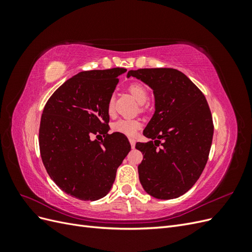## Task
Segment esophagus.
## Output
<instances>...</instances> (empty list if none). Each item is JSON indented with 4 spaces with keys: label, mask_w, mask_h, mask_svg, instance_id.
Here are the masks:
<instances>
[{
    "label": "esophagus",
    "mask_w": 252,
    "mask_h": 252,
    "mask_svg": "<svg viewBox=\"0 0 252 252\" xmlns=\"http://www.w3.org/2000/svg\"><path fill=\"white\" fill-rule=\"evenodd\" d=\"M129 142H130L131 147L134 148V146H135V140H134V139H130V140H129Z\"/></svg>",
    "instance_id": "1"
}]
</instances>
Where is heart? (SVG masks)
Wrapping results in <instances>:
<instances>
[{
    "mask_svg": "<svg viewBox=\"0 0 252 252\" xmlns=\"http://www.w3.org/2000/svg\"><path fill=\"white\" fill-rule=\"evenodd\" d=\"M128 90L129 93L131 94V95L135 98L136 102L140 104H144L148 100L149 97L148 90L142 83H139V82L131 83L130 85L128 86ZM113 108H114V100L111 96L107 104V112L109 114H112ZM140 128H141V122L139 120H133V119H120L112 124L113 131L122 133L127 136H133Z\"/></svg>",
    "mask_w": 252,
    "mask_h": 252,
    "instance_id": "b5f03b06",
    "label": "heart"
}]
</instances>
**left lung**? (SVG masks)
Returning <instances> with one entry per match:
<instances>
[{
  "instance_id": "1",
  "label": "left lung",
  "mask_w": 252,
  "mask_h": 252,
  "mask_svg": "<svg viewBox=\"0 0 252 252\" xmlns=\"http://www.w3.org/2000/svg\"><path fill=\"white\" fill-rule=\"evenodd\" d=\"M154 90L156 111L143 134L155 140L136 143L143 154L139 178L145 191L170 200L186 193L199 180L213 136L209 105L202 91L173 68L128 71Z\"/></svg>"
}]
</instances>
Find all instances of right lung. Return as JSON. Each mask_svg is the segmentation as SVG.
Returning <instances> with one entry per match:
<instances>
[{"label":"right lung","mask_w":252,"mask_h":252,"mask_svg":"<svg viewBox=\"0 0 252 252\" xmlns=\"http://www.w3.org/2000/svg\"><path fill=\"white\" fill-rule=\"evenodd\" d=\"M126 70L82 71L61 85L44 107L39 130L43 164L51 180L75 199L96 201L107 194L131 149L124 134L108 133L107 104ZM94 135L104 140H93Z\"/></svg>","instance_id":"add662e5"}]
</instances>
